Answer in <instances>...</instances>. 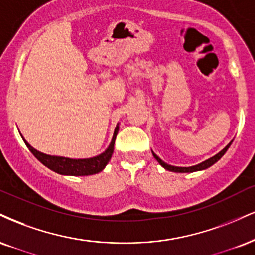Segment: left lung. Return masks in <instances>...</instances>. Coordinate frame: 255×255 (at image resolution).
Segmentation results:
<instances>
[{
	"label": "left lung",
	"mask_w": 255,
	"mask_h": 255,
	"mask_svg": "<svg viewBox=\"0 0 255 255\" xmlns=\"http://www.w3.org/2000/svg\"><path fill=\"white\" fill-rule=\"evenodd\" d=\"M232 142H233V141H231V142H229L228 145H227V146L225 147V148L222 149V151H220L219 153H217V154L214 155V157H211V158H209V159H207V160H204V161L199 162V164H197V165H194V166H189V167H179V166H172V165H168V164H166V162H165V161H162L161 159L159 158L158 155L155 154V153L153 152V151H152V154H153V157H154L155 159H157V161L159 162V164H160L161 166L165 168V170H167V171H171V172H179V173H189V172H196V171H203V170H205V168H208V167L213 166V165L215 164L216 161H219L220 159L223 157V154H225V153L227 152V149L229 148V146L232 145Z\"/></svg>",
	"instance_id": "8db88e82"
}]
</instances>
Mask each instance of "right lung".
Segmentation results:
<instances>
[{
    "label": "right lung",
    "mask_w": 255,
    "mask_h": 255,
    "mask_svg": "<svg viewBox=\"0 0 255 255\" xmlns=\"http://www.w3.org/2000/svg\"><path fill=\"white\" fill-rule=\"evenodd\" d=\"M119 131V124L116 125L114 134H113L112 141H110L108 148L93 158H84V159H72L66 157H59V155H50L45 153L39 152L38 149L33 148L32 146L22 137L26 146L28 147L30 152L34 154V157L38 159L40 162L48 167L54 172L63 174V176H90V174H96L107 166L110 158H112L113 152H114V143L116 135Z\"/></svg>",
    "instance_id": "right-lung-1"
}]
</instances>
